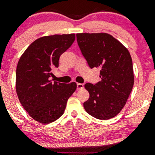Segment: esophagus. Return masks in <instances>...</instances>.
Here are the masks:
<instances>
[{"label":"esophagus","instance_id":"1","mask_svg":"<svg viewBox=\"0 0 155 155\" xmlns=\"http://www.w3.org/2000/svg\"><path fill=\"white\" fill-rule=\"evenodd\" d=\"M84 88V85L83 84H77V89L78 90H81Z\"/></svg>","mask_w":155,"mask_h":155}]
</instances>
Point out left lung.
<instances>
[{
  "label": "left lung",
  "instance_id": "obj_1",
  "mask_svg": "<svg viewBox=\"0 0 155 155\" xmlns=\"http://www.w3.org/2000/svg\"><path fill=\"white\" fill-rule=\"evenodd\" d=\"M78 44L91 69L100 68L101 81L85 84L89 98L84 103L88 114L99 120L115 117L123 109L134 85L129 50L107 33H78Z\"/></svg>",
  "mask_w": 155,
  "mask_h": 155
}]
</instances>
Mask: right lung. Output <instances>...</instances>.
Returning a JSON list of instances; mask_svg holds the SVG:
<instances>
[{
	"instance_id": "1",
	"label": "right lung",
	"mask_w": 155,
	"mask_h": 155,
	"mask_svg": "<svg viewBox=\"0 0 155 155\" xmlns=\"http://www.w3.org/2000/svg\"><path fill=\"white\" fill-rule=\"evenodd\" d=\"M75 40V35H54L35 40L25 50L16 69V91L24 109L41 124H50L64 113L76 83H52L53 67Z\"/></svg>"
}]
</instances>
